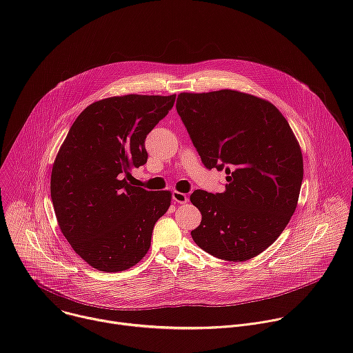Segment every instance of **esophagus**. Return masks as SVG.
I'll list each match as a JSON object with an SVG mask.
<instances>
[{"label":"esophagus","instance_id":"esophagus-1","mask_svg":"<svg viewBox=\"0 0 353 353\" xmlns=\"http://www.w3.org/2000/svg\"><path fill=\"white\" fill-rule=\"evenodd\" d=\"M172 198H173L174 203H177V204H185L187 201H188L187 195L184 192H180V191H173L172 192Z\"/></svg>","mask_w":353,"mask_h":353}]
</instances>
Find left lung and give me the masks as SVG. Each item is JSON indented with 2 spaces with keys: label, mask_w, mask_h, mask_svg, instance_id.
I'll return each instance as SVG.
<instances>
[{
  "label": "left lung",
  "mask_w": 353,
  "mask_h": 353,
  "mask_svg": "<svg viewBox=\"0 0 353 353\" xmlns=\"http://www.w3.org/2000/svg\"><path fill=\"white\" fill-rule=\"evenodd\" d=\"M176 109L204 166L228 174L223 192L190 195L203 215L192 240L226 261L259 256L290 221L303 180L289 123L267 100L230 89L180 93Z\"/></svg>",
  "instance_id": "left-lung-1"
}]
</instances>
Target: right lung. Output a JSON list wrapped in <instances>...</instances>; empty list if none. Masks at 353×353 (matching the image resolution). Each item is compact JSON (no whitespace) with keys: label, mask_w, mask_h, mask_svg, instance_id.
<instances>
[{"label":"right lung","mask_w":353,"mask_h":353,"mask_svg":"<svg viewBox=\"0 0 353 353\" xmlns=\"http://www.w3.org/2000/svg\"><path fill=\"white\" fill-rule=\"evenodd\" d=\"M176 94H125L89 105L74 121L54 161L50 192L60 229L90 267L119 272L138 264L170 191L130 185L146 163V135L168 116Z\"/></svg>","instance_id":"right-lung-1"}]
</instances>
